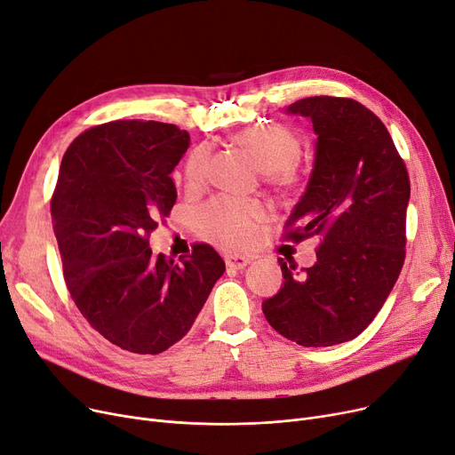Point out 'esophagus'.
<instances>
[{"label": "esophagus", "instance_id": "34e87169", "mask_svg": "<svg viewBox=\"0 0 455 455\" xmlns=\"http://www.w3.org/2000/svg\"><path fill=\"white\" fill-rule=\"evenodd\" d=\"M225 262H227V266L228 267H232V269H243L249 262H251V259L249 256H243V254H225Z\"/></svg>", "mask_w": 455, "mask_h": 455}]
</instances>
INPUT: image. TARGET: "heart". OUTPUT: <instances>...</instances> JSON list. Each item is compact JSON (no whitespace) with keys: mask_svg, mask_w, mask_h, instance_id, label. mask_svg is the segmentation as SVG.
I'll return each mask as SVG.
<instances>
[{"mask_svg":"<svg viewBox=\"0 0 455 455\" xmlns=\"http://www.w3.org/2000/svg\"><path fill=\"white\" fill-rule=\"evenodd\" d=\"M234 143L245 148L266 180L271 184L288 186L298 180V160L301 157V137L291 128L276 123L254 124L234 135ZM210 148L196 147L184 165V186L189 191L201 189L208 179ZM267 208L259 199H238L221 195L210 201L199 213L201 230L210 238L221 242L230 249L249 245L256 234V227L266 220Z\"/></svg>","mask_w":455,"mask_h":455,"instance_id":"b5f03b06","label":"heart"}]
</instances>
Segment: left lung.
Instances as JSON below:
<instances>
[{
    "instance_id": "obj_1",
    "label": "left lung",
    "mask_w": 455,
    "mask_h": 455,
    "mask_svg": "<svg viewBox=\"0 0 455 455\" xmlns=\"http://www.w3.org/2000/svg\"><path fill=\"white\" fill-rule=\"evenodd\" d=\"M308 116L315 160L284 240L318 238L315 264L295 273L262 303L269 325L307 347L353 340L371 323L405 260L411 195L407 167L378 115L351 98L310 96L288 108Z\"/></svg>"
}]
</instances>
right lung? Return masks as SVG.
Segmentation results:
<instances>
[{"instance_id": "1", "label": "right lung", "mask_w": 455, "mask_h": 455, "mask_svg": "<svg viewBox=\"0 0 455 455\" xmlns=\"http://www.w3.org/2000/svg\"><path fill=\"white\" fill-rule=\"evenodd\" d=\"M188 147L174 124L115 121L77 135L59 169L52 223L67 288L89 325L132 353L184 339L225 271L208 243L180 262L148 247L176 203L171 172Z\"/></svg>"}]
</instances>
